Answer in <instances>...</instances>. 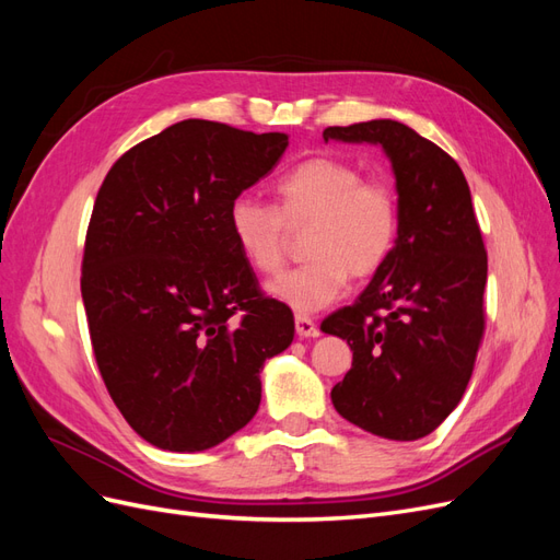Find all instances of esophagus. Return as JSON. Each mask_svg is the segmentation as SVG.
Masks as SVG:
<instances>
[{
    "label": "esophagus",
    "instance_id": "obj_1",
    "mask_svg": "<svg viewBox=\"0 0 560 560\" xmlns=\"http://www.w3.org/2000/svg\"><path fill=\"white\" fill-rule=\"evenodd\" d=\"M296 334L301 336V338H315V336H319V329H317V325L315 322L308 317V315H296Z\"/></svg>",
    "mask_w": 560,
    "mask_h": 560
}]
</instances>
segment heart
<instances>
[{
    "label": "heart",
    "mask_w": 560,
    "mask_h": 560,
    "mask_svg": "<svg viewBox=\"0 0 560 560\" xmlns=\"http://www.w3.org/2000/svg\"><path fill=\"white\" fill-rule=\"evenodd\" d=\"M280 208L254 196L233 198L229 229L245 261L264 276L284 264L290 226H308L311 261L268 284L299 315L327 308L348 280L369 278L389 259L399 233V202L383 179H364L358 165L315 156L276 182Z\"/></svg>",
    "instance_id": "heart-1"
}]
</instances>
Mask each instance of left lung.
I'll return each instance as SVG.
<instances>
[{
	"label": "left lung",
	"instance_id": "8db88e82",
	"mask_svg": "<svg viewBox=\"0 0 560 560\" xmlns=\"http://www.w3.org/2000/svg\"><path fill=\"white\" fill-rule=\"evenodd\" d=\"M322 138L378 144L399 202L389 259L319 327L352 350L334 409L371 434L416 442L460 404L483 336L488 257L469 186L444 149L393 118L331 126Z\"/></svg>",
	"mask_w": 560,
	"mask_h": 560
}]
</instances>
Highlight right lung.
<instances>
[{"label":"right lung","instance_id":"1","mask_svg":"<svg viewBox=\"0 0 560 560\" xmlns=\"http://www.w3.org/2000/svg\"><path fill=\"white\" fill-rule=\"evenodd\" d=\"M290 138L186 118L118 159L86 233L81 296L118 411L163 451H208L261 401L264 362L294 315L261 294L229 208L278 165Z\"/></svg>","mask_w":560,"mask_h":560}]
</instances>
